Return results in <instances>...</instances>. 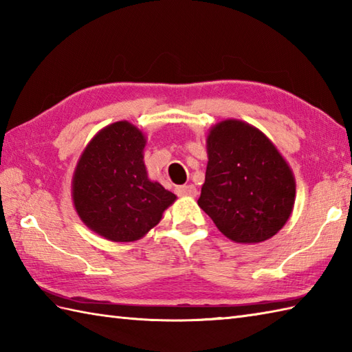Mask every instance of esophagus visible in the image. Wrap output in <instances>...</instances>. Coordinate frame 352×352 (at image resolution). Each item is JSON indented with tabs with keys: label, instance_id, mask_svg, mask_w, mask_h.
<instances>
[{
	"label": "esophagus",
	"instance_id": "obj_1",
	"mask_svg": "<svg viewBox=\"0 0 352 352\" xmlns=\"http://www.w3.org/2000/svg\"><path fill=\"white\" fill-rule=\"evenodd\" d=\"M175 192L180 197H195L197 195V188L193 184H184V186H178Z\"/></svg>",
	"mask_w": 352,
	"mask_h": 352
}]
</instances>
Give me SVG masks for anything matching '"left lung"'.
<instances>
[{"label":"left lung","mask_w":352,"mask_h":352,"mask_svg":"<svg viewBox=\"0 0 352 352\" xmlns=\"http://www.w3.org/2000/svg\"><path fill=\"white\" fill-rule=\"evenodd\" d=\"M206 182L198 206L223 236L258 243L275 236L295 204V177L256 126L226 119L207 136Z\"/></svg>","instance_id":"8db88e82"}]
</instances>
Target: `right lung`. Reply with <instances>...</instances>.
Instances as JSON below:
<instances>
[{"instance_id":"1","label":"right lung","mask_w":352,"mask_h":352,"mask_svg":"<svg viewBox=\"0 0 352 352\" xmlns=\"http://www.w3.org/2000/svg\"><path fill=\"white\" fill-rule=\"evenodd\" d=\"M145 134L126 121L100 130L72 177L74 207L86 226L111 242H134L160 222L177 197L151 182Z\"/></svg>"}]
</instances>
